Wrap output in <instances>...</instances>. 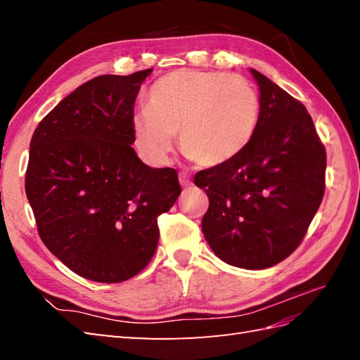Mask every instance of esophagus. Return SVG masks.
I'll return each instance as SVG.
<instances>
[{
	"mask_svg": "<svg viewBox=\"0 0 360 360\" xmlns=\"http://www.w3.org/2000/svg\"><path fill=\"white\" fill-rule=\"evenodd\" d=\"M179 184H181V187H184V188L192 187V178H190V174L179 173Z\"/></svg>",
	"mask_w": 360,
	"mask_h": 360,
	"instance_id": "obj_1",
	"label": "esophagus"
}]
</instances>
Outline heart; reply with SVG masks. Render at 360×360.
<instances>
[{
  "mask_svg": "<svg viewBox=\"0 0 360 360\" xmlns=\"http://www.w3.org/2000/svg\"><path fill=\"white\" fill-rule=\"evenodd\" d=\"M258 117V94L241 75L178 70L150 88L147 111L131 119L133 141L143 159L162 165L178 133L179 148L192 162L219 167L246 150Z\"/></svg>",
  "mask_w": 360,
  "mask_h": 360,
  "instance_id": "obj_1",
  "label": "heart"
}]
</instances>
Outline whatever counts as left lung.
Here are the masks:
<instances>
[{
    "label": "left lung",
    "instance_id": "1",
    "mask_svg": "<svg viewBox=\"0 0 360 360\" xmlns=\"http://www.w3.org/2000/svg\"><path fill=\"white\" fill-rule=\"evenodd\" d=\"M257 131L231 162L195 174L209 196L202 233L227 264L266 269L302 243L325 193L326 153L307 108L250 68Z\"/></svg>",
    "mask_w": 360,
    "mask_h": 360
}]
</instances>
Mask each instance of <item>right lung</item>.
Segmentation results:
<instances>
[{
  "label": "right lung",
  "mask_w": 360,
  "mask_h": 360,
  "mask_svg": "<svg viewBox=\"0 0 360 360\" xmlns=\"http://www.w3.org/2000/svg\"><path fill=\"white\" fill-rule=\"evenodd\" d=\"M151 71L83 83L30 141L26 195L40 238L97 283L125 281L150 263L158 218L181 193L176 170L148 167L131 147L134 102Z\"/></svg>",
  "instance_id": "obj_1"
}]
</instances>
